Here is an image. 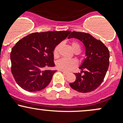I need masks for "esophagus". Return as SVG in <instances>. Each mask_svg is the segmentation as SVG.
<instances>
[{"instance_id":"obj_1","label":"esophagus","mask_w":123,"mask_h":123,"mask_svg":"<svg viewBox=\"0 0 123 123\" xmlns=\"http://www.w3.org/2000/svg\"><path fill=\"white\" fill-rule=\"evenodd\" d=\"M61 71H62V73H63V74H64V75H68V72H64V71H62V70H61Z\"/></svg>"}]
</instances>
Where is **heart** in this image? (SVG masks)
<instances>
[{"label":"heart","mask_w":123,"mask_h":123,"mask_svg":"<svg viewBox=\"0 0 123 123\" xmlns=\"http://www.w3.org/2000/svg\"><path fill=\"white\" fill-rule=\"evenodd\" d=\"M61 44H58L54 48L53 50V55L54 58L59 57V49H60ZM71 47L73 50L76 53L81 51V46L80 43L76 41H73L71 43ZM78 62L75 60H68L66 59H62L59 60L56 63L57 68L59 70L64 72H68L74 69L75 67L77 66Z\"/></svg>","instance_id":"obj_1"}]
</instances>
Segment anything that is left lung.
I'll list each match as a JSON object with an SVG mask.
<instances>
[{
  "label": "left lung",
  "instance_id": "left-lung-1",
  "mask_svg": "<svg viewBox=\"0 0 123 123\" xmlns=\"http://www.w3.org/2000/svg\"><path fill=\"white\" fill-rule=\"evenodd\" d=\"M80 40L86 48V58L75 73L76 80L69 84L71 88L80 93H88L96 89L103 82L109 64V51L104 43L89 33L72 31L68 38ZM82 73L84 74L82 75Z\"/></svg>",
  "mask_w": 123,
  "mask_h": 123
}]
</instances>
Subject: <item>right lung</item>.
Segmentation results:
<instances>
[{
  "mask_svg": "<svg viewBox=\"0 0 123 123\" xmlns=\"http://www.w3.org/2000/svg\"><path fill=\"white\" fill-rule=\"evenodd\" d=\"M70 32H35L17 42L11 53V72L21 88L35 92L49 84L57 71L51 69L55 66L53 50Z\"/></svg>",
  "mask_w": 123,
  "mask_h": 123,
  "instance_id": "1",
  "label": "right lung"
}]
</instances>
